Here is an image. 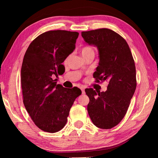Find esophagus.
<instances>
[{
    "instance_id": "esophagus-1",
    "label": "esophagus",
    "mask_w": 158,
    "mask_h": 158,
    "mask_svg": "<svg viewBox=\"0 0 158 158\" xmlns=\"http://www.w3.org/2000/svg\"><path fill=\"white\" fill-rule=\"evenodd\" d=\"M81 90H82V94H85V88L84 87H82V88H81Z\"/></svg>"
}]
</instances>
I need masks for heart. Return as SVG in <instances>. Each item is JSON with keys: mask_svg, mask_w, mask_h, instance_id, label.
<instances>
[{"mask_svg": "<svg viewBox=\"0 0 158 158\" xmlns=\"http://www.w3.org/2000/svg\"><path fill=\"white\" fill-rule=\"evenodd\" d=\"M94 52V50L92 47L89 46H87V45H85V46L82 47L80 49V52H81V54H82V56L87 55L89 53H90V52Z\"/></svg>", "mask_w": 158, "mask_h": 158, "instance_id": "b5f03b06", "label": "heart"}]
</instances>
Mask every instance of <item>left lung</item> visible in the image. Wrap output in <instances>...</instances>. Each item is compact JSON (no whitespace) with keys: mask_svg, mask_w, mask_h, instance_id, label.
I'll use <instances>...</instances> for the list:
<instances>
[{"mask_svg":"<svg viewBox=\"0 0 158 158\" xmlns=\"http://www.w3.org/2000/svg\"><path fill=\"white\" fill-rule=\"evenodd\" d=\"M84 41L98 47L99 66L94 73L95 82H108L106 92L85 89L89 98L88 112L98 128L110 129L125 116L136 88V67L126 40L107 28L82 31Z\"/></svg>","mask_w":158,"mask_h":158,"instance_id":"1","label":"left lung"}]
</instances>
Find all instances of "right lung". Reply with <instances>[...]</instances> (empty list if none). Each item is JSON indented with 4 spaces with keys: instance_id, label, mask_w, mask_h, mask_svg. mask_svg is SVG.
<instances>
[{
    "instance_id": "1",
    "label": "right lung",
    "mask_w": 158,
    "mask_h": 158,
    "mask_svg": "<svg viewBox=\"0 0 158 158\" xmlns=\"http://www.w3.org/2000/svg\"><path fill=\"white\" fill-rule=\"evenodd\" d=\"M79 33L51 30L33 40L23 56L21 69L23 103L35 125L45 132L60 131L80 89L65 88L52 77L60 75L63 63L75 49Z\"/></svg>"
}]
</instances>
